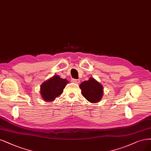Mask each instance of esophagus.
<instances>
[{"label":"esophagus","mask_w":151,"mask_h":151,"mask_svg":"<svg viewBox=\"0 0 151 151\" xmlns=\"http://www.w3.org/2000/svg\"><path fill=\"white\" fill-rule=\"evenodd\" d=\"M72 82L75 83V84H79L80 82V81L78 79H72Z\"/></svg>","instance_id":"esophagus-1"}]
</instances>
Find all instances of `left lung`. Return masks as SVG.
<instances>
[{"label":"left lung","mask_w":151,"mask_h":151,"mask_svg":"<svg viewBox=\"0 0 151 151\" xmlns=\"http://www.w3.org/2000/svg\"><path fill=\"white\" fill-rule=\"evenodd\" d=\"M79 87L82 91V95L89 102L97 103L101 100L104 94L103 86L93 77L82 82Z\"/></svg>","instance_id":"8db88e82"}]
</instances>
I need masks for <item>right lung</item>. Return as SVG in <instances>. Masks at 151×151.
I'll use <instances>...</instances> for the list:
<instances>
[{
	"label": "right lung",
	"instance_id": "1",
	"mask_svg": "<svg viewBox=\"0 0 151 151\" xmlns=\"http://www.w3.org/2000/svg\"><path fill=\"white\" fill-rule=\"evenodd\" d=\"M69 81L62 79L59 75H55L48 80L45 81L40 86V92L43 100L49 102L59 97L64 91L65 86Z\"/></svg>",
	"mask_w": 151,
	"mask_h": 151
}]
</instances>
